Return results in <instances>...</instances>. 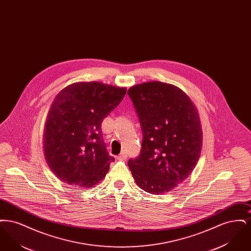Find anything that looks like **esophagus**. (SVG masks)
<instances>
[{"label":"esophagus","mask_w":251,"mask_h":251,"mask_svg":"<svg viewBox=\"0 0 251 251\" xmlns=\"http://www.w3.org/2000/svg\"><path fill=\"white\" fill-rule=\"evenodd\" d=\"M127 157H128L127 153H126L125 151H123V152L120 153V155L118 156V159H119V160H126Z\"/></svg>","instance_id":"1"}]
</instances>
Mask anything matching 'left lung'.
I'll list each match as a JSON object with an SVG mask.
<instances>
[{
	"label": "left lung",
	"instance_id": "left-lung-1",
	"mask_svg": "<svg viewBox=\"0 0 251 251\" xmlns=\"http://www.w3.org/2000/svg\"><path fill=\"white\" fill-rule=\"evenodd\" d=\"M138 115L143 141L140 155L128 166L136 184L159 195L188 178L201 157L202 128L198 109L179 87L162 82L128 90Z\"/></svg>",
	"mask_w": 251,
	"mask_h": 251
}]
</instances>
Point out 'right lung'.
<instances>
[{
  "label": "right lung",
  "instance_id": "right-lung-1",
  "mask_svg": "<svg viewBox=\"0 0 251 251\" xmlns=\"http://www.w3.org/2000/svg\"><path fill=\"white\" fill-rule=\"evenodd\" d=\"M125 87L100 82L73 83L54 98L43 133L45 160L52 173L72 186L90 188L110 163L101 122L126 94Z\"/></svg>",
  "mask_w": 251,
  "mask_h": 251
}]
</instances>
